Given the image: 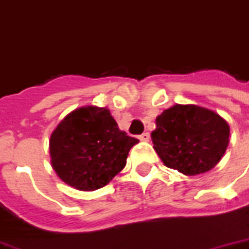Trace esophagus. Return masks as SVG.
Here are the masks:
<instances>
[{
	"mask_svg": "<svg viewBox=\"0 0 249 249\" xmlns=\"http://www.w3.org/2000/svg\"><path fill=\"white\" fill-rule=\"evenodd\" d=\"M139 139L140 141H145V142H146V141H149V139H150V134H149L148 132H143L142 134H140Z\"/></svg>",
	"mask_w": 249,
	"mask_h": 249,
	"instance_id": "34e87169",
	"label": "esophagus"
}]
</instances>
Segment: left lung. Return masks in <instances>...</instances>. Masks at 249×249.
I'll use <instances>...</instances> for the list:
<instances>
[{
    "label": "left lung",
    "mask_w": 249,
    "mask_h": 249,
    "mask_svg": "<svg viewBox=\"0 0 249 249\" xmlns=\"http://www.w3.org/2000/svg\"><path fill=\"white\" fill-rule=\"evenodd\" d=\"M156 124L154 150L165 166L186 176L211 170L228 146L226 120L202 107L176 104L157 116Z\"/></svg>",
    "instance_id": "left-lung-1"
}]
</instances>
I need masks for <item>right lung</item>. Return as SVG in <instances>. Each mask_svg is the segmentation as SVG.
<instances>
[{
  "label": "right lung",
  "mask_w": 249,
  "mask_h": 249,
  "mask_svg": "<svg viewBox=\"0 0 249 249\" xmlns=\"http://www.w3.org/2000/svg\"><path fill=\"white\" fill-rule=\"evenodd\" d=\"M139 140L119 129L109 109L84 107L66 116L51 134L53 167L67 185L83 191L104 187L123 170Z\"/></svg>",
  "instance_id": "obj_1"
}]
</instances>
